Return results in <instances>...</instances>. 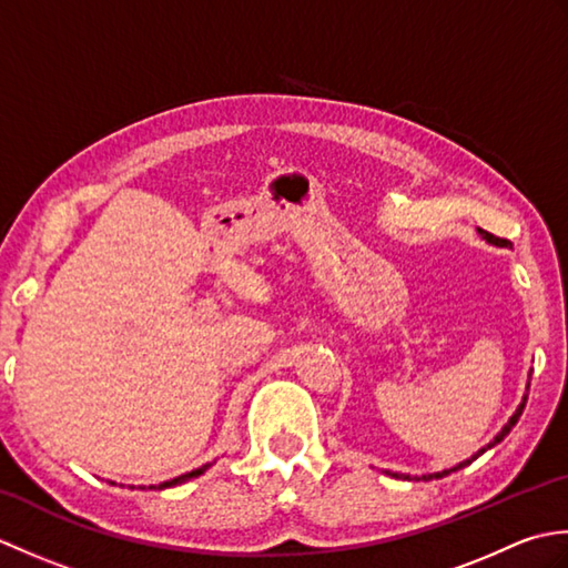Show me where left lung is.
<instances>
[{
  "instance_id": "1",
  "label": "left lung",
  "mask_w": 568,
  "mask_h": 568,
  "mask_svg": "<svg viewBox=\"0 0 568 568\" xmlns=\"http://www.w3.org/2000/svg\"><path fill=\"white\" fill-rule=\"evenodd\" d=\"M478 234H480V239H486L488 244H493V246H505L508 244V241L505 239H498V236H493V234H488V232H484V229H478ZM527 390H529V383H527ZM525 403H527V393L523 395V403L517 405V409L513 413V417L505 422V427L496 434V437H493V442H488L484 449H478L474 456L470 458H466V462H462V464H456V466H452V468H444V470H434V474H422V476H409V474H393V470H385V474L388 476H393V478H403V480H434V478H444V476H449V474H454V470H462V468H466L468 464H474L476 458L480 456V454H486L488 449H493V446L496 444H500L505 437H508L510 434V429L517 425V419H520V415H523V409H525Z\"/></svg>"
}]
</instances>
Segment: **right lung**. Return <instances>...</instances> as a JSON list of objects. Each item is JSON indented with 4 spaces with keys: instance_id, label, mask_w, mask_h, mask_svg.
<instances>
[{
    "instance_id": "add662e5",
    "label": "right lung",
    "mask_w": 568,
    "mask_h": 568,
    "mask_svg": "<svg viewBox=\"0 0 568 568\" xmlns=\"http://www.w3.org/2000/svg\"><path fill=\"white\" fill-rule=\"evenodd\" d=\"M212 464H204V466H200V468H195V470H190V474H183V476H178V478H171V480H163V484H159V486H149V488H153V490H165V488H173V486H183V484H187L190 478H197V476H202L204 470H207ZM112 486H116L114 480H110ZM141 490H146V486H141Z\"/></svg>"
}]
</instances>
